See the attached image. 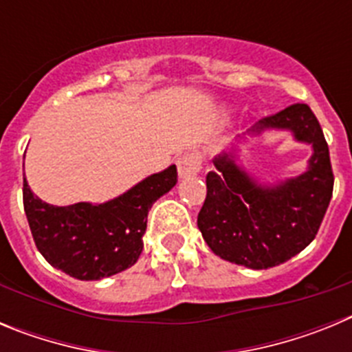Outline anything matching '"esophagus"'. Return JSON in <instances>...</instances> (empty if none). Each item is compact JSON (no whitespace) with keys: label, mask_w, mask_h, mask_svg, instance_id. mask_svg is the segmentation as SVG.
I'll return each mask as SVG.
<instances>
[{"label":"esophagus","mask_w":352,"mask_h":352,"mask_svg":"<svg viewBox=\"0 0 352 352\" xmlns=\"http://www.w3.org/2000/svg\"><path fill=\"white\" fill-rule=\"evenodd\" d=\"M201 166H203V155L199 151H188L178 160V173L182 178H188V176L197 174L201 170Z\"/></svg>","instance_id":"esophagus-1"}]
</instances>
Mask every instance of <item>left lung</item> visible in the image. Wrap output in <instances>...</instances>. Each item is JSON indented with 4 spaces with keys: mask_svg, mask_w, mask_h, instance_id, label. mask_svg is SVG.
<instances>
[{
    "mask_svg": "<svg viewBox=\"0 0 352 352\" xmlns=\"http://www.w3.org/2000/svg\"><path fill=\"white\" fill-rule=\"evenodd\" d=\"M263 129H289L314 146L309 170L276 186H261L227 153L206 176V199L197 227L208 247L229 263L268 270L285 263L316 238L333 195L328 142L307 104H292L263 118Z\"/></svg>",
    "mask_w": 352,
    "mask_h": 352,
    "instance_id": "1",
    "label": "left lung"
}]
</instances>
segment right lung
Segmentation results:
<instances>
[{
	"label": "right lung",
	"instance_id": "1",
	"mask_svg": "<svg viewBox=\"0 0 352 352\" xmlns=\"http://www.w3.org/2000/svg\"><path fill=\"white\" fill-rule=\"evenodd\" d=\"M178 183V169L153 174L104 204L52 206L23 183V201L31 234L51 266L79 280H100L138 263L148 211Z\"/></svg>",
	"mask_w": 352,
	"mask_h": 352
}]
</instances>
